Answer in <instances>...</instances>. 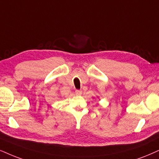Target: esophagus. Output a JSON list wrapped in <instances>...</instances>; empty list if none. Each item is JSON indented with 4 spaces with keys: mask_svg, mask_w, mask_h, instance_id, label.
Returning <instances> with one entry per match:
<instances>
[{
    "mask_svg": "<svg viewBox=\"0 0 159 159\" xmlns=\"http://www.w3.org/2000/svg\"><path fill=\"white\" fill-rule=\"evenodd\" d=\"M75 94H77V95H81V94H82V91H81V90H80V89L75 90Z\"/></svg>",
    "mask_w": 159,
    "mask_h": 159,
    "instance_id": "obj_1",
    "label": "esophagus"
}]
</instances>
